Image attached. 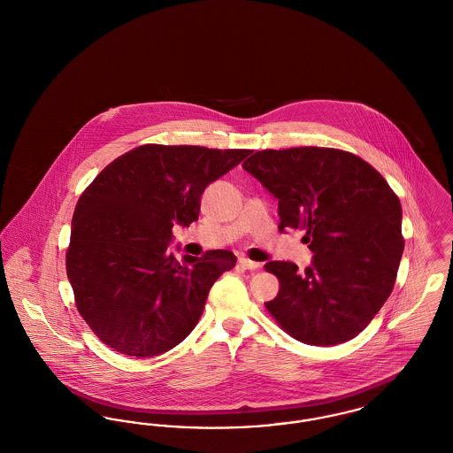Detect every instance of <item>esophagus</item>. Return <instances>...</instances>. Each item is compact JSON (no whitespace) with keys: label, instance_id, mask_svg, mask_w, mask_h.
I'll return each instance as SVG.
<instances>
[{"label":"esophagus","instance_id":"obj_1","mask_svg":"<svg viewBox=\"0 0 453 453\" xmlns=\"http://www.w3.org/2000/svg\"><path fill=\"white\" fill-rule=\"evenodd\" d=\"M239 266H242L244 270H258L259 263L253 259L239 258Z\"/></svg>","mask_w":453,"mask_h":453}]
</instances>
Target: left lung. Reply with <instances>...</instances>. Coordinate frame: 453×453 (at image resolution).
I'll list each match as a JSON object with an SVG mask.
<instances>
[{
	"instance_id": "1",
	"label": "left lung",
	"mask_w": 453,
	"mask_h": 453,
	"mask_svg": "<svg viewBox=\"0 0 453 453\" xmlns=\"http://www.w3.org/2000/svg\"><path fill=\"white\" fill-rule=\"evenodd\" d=\"M242 168L279 198V229H303L314 253L303 272L268 261L280 281L265 302L283 331L305 345L345 343L388 301L404 251L403 209L384 176L333 148L265 150Z\"/></svg>"
}]
</instances>
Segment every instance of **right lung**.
Returning <instances> with one entry per match:
<instances>
[{
  "label": "right lung",
  "instance_id": "right-lung-1",
  "mask_svg": "<svg viewBox=\"0 0 453 453\" xmlns=\"http://www.w3.org/2000/svg\"><path fill=\"white\" fill-rule=\"evenodd\" d=\"M248 154L146 144L111 161L81 194L65 272L78 312L105 345L148 358L194 331L209 290L236 257L216 250L178 261L168 253L173 226L196 220L207 185Z\"/></svg>",
  "mask_w": 453,
  "mask_h": 453
}]
</instances>
